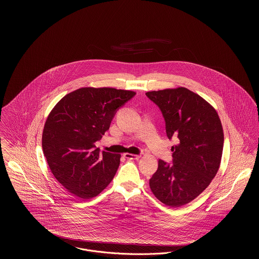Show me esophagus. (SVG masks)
<instances>
[{"label":"esophagus","mask_w":259,"mask_h":259,"mask_svg":"<svg viewBox=\"0 0 259 259\" xmlns=\"http://www.w3.org/2000/svg\"><path fill=\"white\" fill-rule=\"evenodd\" d=\"M124 156L127 159H135V160H138L141 157V155H136V154H132V153H125Z\"/></svg>","instance_id":"esophagus-1"}]
</instances>
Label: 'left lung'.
Masks as SVG:
<instances>
[{"instance_id":"obj_1","label":"left lung","mask_w":259,"mask_h":259,"mask_svg":"<svg viewBox=\"0 0 259 259\" xmlns=\"http://www.w3.org/2000/svg\"><path fill=\"white\" fill-rule=\"evenodd\" d=\"M146 95L160 109L167 137L179 140L172 147V162L159 159L149 186L163 204L178 208L200 195L219 171L224 141L222 122L208 102L185 87Z\"/></svg>"}]
</instances>
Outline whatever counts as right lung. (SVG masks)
Returning a JSON list of instances; mask_svg holds the SVG:
<instances>
[{"mask_svg":"<svg viewBox=\"0 0 259 259\" xmlns=\"http://www.w3.org/2000/svg\"><path fill=\"white\" fill-rule=\"evenodd\" d=\"M135 92L79 88L53 108L42 132V150L55 179L79 199L97 196L113 179L120 154L101 152L95 143L110 129L116 111Z\"/></svg>","mask_w":259,"mask_h":259,"instance_id":"add662e5","label":"right lung"}]
</instances>
